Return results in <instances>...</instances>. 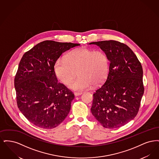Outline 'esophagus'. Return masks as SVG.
<instances>
[{"mask_svg":"<svg viewBox=\"0 0 159 159\" xmlns=\"http://www.w3.org/2000/svg\"><path fill=\"white\" fill-rule=\"evenodd\" d=\"M82 92H75V95L76 97L79 96V95H82Z\"/></svg>","mask_w":159,"mask_h":159,"instance_id":"esophagus-1","label":"esophagus"}]
</instances>
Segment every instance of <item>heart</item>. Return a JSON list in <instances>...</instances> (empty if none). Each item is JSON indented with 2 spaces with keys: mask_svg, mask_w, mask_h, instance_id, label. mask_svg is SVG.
Instances as JSON below:
<instances>
[{
  "mask_svg": "<svg viewBox=\"0 0 159 159\" xmlns=\"http://www.w3.org/2000/svg\"><path fill=\"white\" fill-rule=\"evenodd\" d=\"M110 61L101 50L80 48L72 51L66 58H60L55 63L54 73L57 79L74 90L83 91L103 82L109 71Z\"/></svg>",
  "mask_w": 159,
  "mask_h": 159,
  "instance_id": "obj_1",
  "label": "heart"
}]
</instances>
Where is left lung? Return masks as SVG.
<instances>
[{"label":"left lung","instance_id":"8db88e82","mask_svg":"<svg viewBox=\"0 0 159 159\" xmlns=\"http://www.w3.org/2000/svg\"><path fill=\"white\" fill-rule=\"evenodd\" d=\"M110 62L105 83L93 94L91 112L106 128H117L134 119L144 92L143 70L128 46L116 40L92 42Z\"/></svg>","mask_w":159,"mask_h":159}]
</instances>
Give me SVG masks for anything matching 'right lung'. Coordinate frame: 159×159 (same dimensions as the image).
Masks as SVG:
<instances>
[{"label": "right lung", "instance_id": "1", "mask_svg": "<svg viewBox=\"0 0 159 159\" xmlns=\"http://www.w3.org/2000/svg\"><path fill=\"white\" fill-rule=\"evenodd\" d=\"M79 45L45 40L23 55L14 79L16 103L35 126L54 128L69 113L75 95L58 82L54 65L62 53Z\"/></svg>", "mask_w": 159, "mask_h": 159}]
</instances>
